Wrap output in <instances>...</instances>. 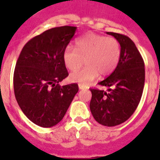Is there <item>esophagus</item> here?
<instances>
[{"label":"esophagus","mask_w":160,"mask_h":160,"mask_svg":"<svg viewBox=\"0 0 160 160\" xmlns=\"http://www.w3.org/2000/svg\"><path fill=\"white\" fill-rule=\"evenodd\" d=\"M85 88V86L84 85H82V84H79V89L80 90H84Z\"/></svg>","instance_id":"esophagus-1"}]
</instances>
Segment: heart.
<instances>
[{
	"instance_id": "b5f03b06",
	"label": "heart",
	"mask_w": 160,
	"mask_h": 160,
	"mask_svg": "<svg viewBox=\"0 0 160 160\" xmlns=\"http://www.w3.org/2000/svg\"><path fill=\"white\" fill-rule=\"evenodd\" d=\"M76 48L65 47L63 60L70 70H76L84 64L82 70L70 75L71 81L87 84L100 74L101 76L110 74L119 63L120 45L116 39L95 33H88L75 42Z\"/></svg>"
}]
</instances>
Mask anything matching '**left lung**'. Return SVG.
Here are the masks:
<instances>
[{
    "instance_id": "1",
    "label": "left lung",
    "mask_w": 160,
    "mask_h": 160,
    "mask_svg": "<svg viewBox=\"0 0 160 160\" xmlns=\"http://www.w3.org/2000/svg\"><path fill=\"white\" fill-rule=\"evenodd\" d=\"M120 45V58L115 70L98 84L106 91L90 89V109L93 117L105 126H116L134 114L141 99L145 79L144 63L134 43L128 36L106 32Z\"/></svg>"
}]
</instances>
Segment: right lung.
I'll return each mask as SVG.
<instances>
[{"mask_svg": "<svg viewBox=\"0 0 160 160\" xmlns=\"http://www.w3.org/2000/svg\"><path fill=\"white\" fill-rule=\"evenodd\" d=\"M77 27L65 26L44 31L22 49L14 72V92L25 115L44 128L57 124L79 90L77 84L60 86L68 76L63 53Z\"/></svg>", "mask_w": 160, "mask_h": 160, "instance_id": "add662e5", "label": "right lung"}]
</instances>
